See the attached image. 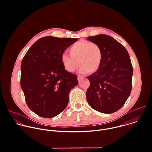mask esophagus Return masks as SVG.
Instances as JSON below:
<instances>
[{"label":"esophagus","mask_w":152,"mask_h":152,"mask_svg":"<svg viewBox=\"0 0 152 152\" xmlns=\"http://www.w3.org/2000/svg\"><path fill=\"white\" fill-rule=\"evenodd\" d=\"M83 79V77L82 76H80V75H78L77 76V80L78 81L80 82L81 81V80H82Z\"/></svg>","instance_id":"34e87169"}]
</instances>
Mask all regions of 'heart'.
Wrapping results in <instances>:
<instances>
[{"label":"heart","mask_w":152,"mask_h":152,"mask_svg":"<svg viewBox=\"0 0 152 152\" xmlns=\"http://www.w3.org/2000/svg\"><path fill=\"white\" fill-rule=\"evenodd\" d=\"M69 52L70 55L63 53L61 56L62 66L67 72H75L79 65L81 73H93L99 70L103 54L100 46L97 43L78 42L70 48Z\"/></svg>","instance_id":"obj_1"}]
</instances>
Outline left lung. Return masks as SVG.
<instances>
[{
  "label": "left lung",
  "mask_w": 152,
  "mask_h": 152,
  "mask_svg": "<svg viewBox=\"0 0 152 152\" xmlns=\"http://www.w3.org/2000/svg\"><path fill=\"white\" fill-rule=\"evenodd\" d=\"M102 50L103 58L98 71L88 76L90 87L86 100L93 109L104 114L119 110L132 90L133 68L125 48L116 39L104 34L88 37Z\"/></svg>",
  "instance_id": "left-lung-1"
}]
</instances>
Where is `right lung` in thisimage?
Wrapping results in <instances>:
<instances>
[{
	"mask_svg": "<svg viewBox=\"0 0 152 152\" xmlns=\"http://www.w3.org/2000/svg\"><path fill=\"white\" fill-rule=\"evenodd\" d=\"M76 38H39L28 50L21 64L20 85L29 109L44 118H53L69 103L77 76L65 70L61 56Z\"/></svg>",
	"mask_w": 152,
	"mask_h": 152,
	"instance_id": "obj_1",
	"label": "right lung"
}]
</instances>
